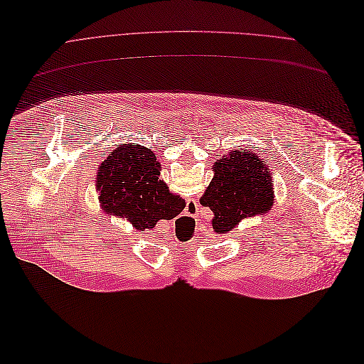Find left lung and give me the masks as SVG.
I'll use <instances>...</instances> for the list:
<instances>
[{
  "label": "left lung",
  "mask_w": 364,
  "mask_h": 364,
  "mask_svg": "<svg viewBox=\"0 0 364 364\" xmlns=\"http://www.w3.org/2000/svg\"><path fill=\"white\" fill-rule=\"evenodd\" d=\"M214 178L209 182L200 203L214 213L213 228L225 234L241 220L264 215L273 206L272 173L253 150L229 151L217 159Z\"/></svg>",
  "instance_id": "left-lung-1"
}]
</instances>
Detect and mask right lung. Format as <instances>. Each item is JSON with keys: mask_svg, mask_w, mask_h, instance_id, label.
Here are the masks:
<instances>
[{"mask_svg": "<svg viewBox=\"0 0 364 364\" xmlns=\"http://www.w3.org/2000/svg\"><path fill=\"white\" fill-rule=\"evenodd\" d=\"M159 162L144 146H121L111 151L97 171V190L102 209L126 218L135 229L144 230L159 220H171L182 213V197L170 193L159 179Z\"/></svg>", "mask_w": 364, "mask_h": 364, "instance_id": "right-lung-1", "label": "right lung"}]
</instances>
